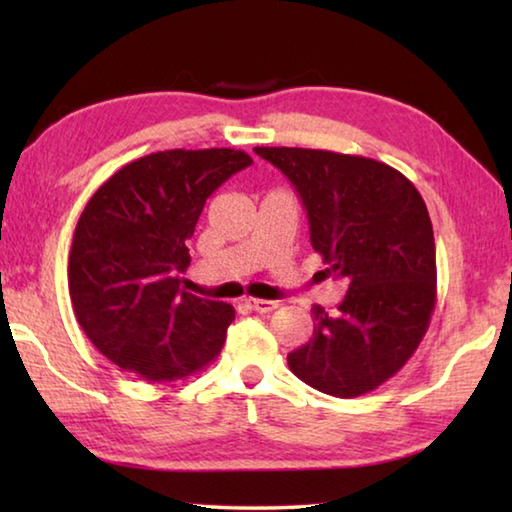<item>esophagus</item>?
Segmentation results:
<instances>
[{"label": "esophagus", "instance_id": "34e87169", "mask_svg": "<svg viewBox=\"0 0 512 512\" xmlns=\"http://www.w3.org/2000/svg\"><path fill=\"white\" fill-rule=\"evenodd\" d=\"M246 305L253 311H257V314H268V311H273L277 307V302L262 300V298H248Z\"/></svg>", "mask_w": 512, "mask_h": 512}]
</instances>
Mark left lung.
<instances>
[{"label": "left lung", "mask_w": 512, "mask_h": 512, "mask_svg": "<svg viewBox=\"0 0 512 512\" xmlns=\"http://www.w3.org/2000/svg\"><path fill=\"white\" fill-rule=\"evenodd\" d=\"M307 207L311 246L327 275L348 282L336 314L314 305V336L287 361L307 386L359 397L391 379L418 350L436 307V244L409 178L363 155L255 146Z\"/></svg>", "instance_id": "8db88e82"}]
</instances>
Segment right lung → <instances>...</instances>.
<instances>
[{
  "instance_id": "obj_1",
  "label": "right lung",
  "mask_w": 512,
  "mask_h": 512,
  "mask_svg": "<svg viewBox=\"0 0 512 512\" xmlns=\"http://www.w3.org/2000/svg\"><path fill=\"white\" fill-rule=\"evenodd\" d=\"M253 158L235 149H171L128 162L85 205L69 250V298L103 357L149 384L219 357L235 309L180 291L203 205Z\"/></svg>"
}]
</instances>
